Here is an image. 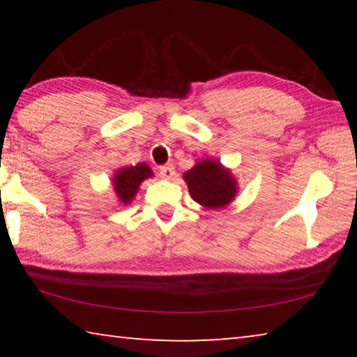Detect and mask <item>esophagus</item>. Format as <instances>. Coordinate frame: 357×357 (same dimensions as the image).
I'll return each instance as SVG.
<instances>
[{"label":"esophagus","mask_w":357,"mask_h":357,"mask_svg":"<svg viewBox=\"0 0 357 357\" xmlns=\"http://www.w3.org/2000/svg\"><path fill=\"white\" fill-rule=\"evenodd\" d=\"M159 174L164 179H173L174 176V167L173 165H165L159 168Z\"/></svg>","instance_id":"1"}]
</instances>
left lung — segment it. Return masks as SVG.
I'll list each match as a JSON object with an SVG mask.
<instances>
[{"label": "left lung", "instance_id": "left-lung-1", "mask_svg": "<svg viewBox=\"0 0 357 357\" xmlns=\"http://www.w3.org/2000/svg\"><path fill=\"white\" fill-rule=\"evenodd\" d=\"M193 202L208 209H222L238 195V181L220 160L202 159L183 174Z\"/></svg>", "mask_w": 357, "mask_h": 357}]
</instances>
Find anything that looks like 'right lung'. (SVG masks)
Wrapping results in <instances>:
<instances>
[{
    "label": "right lung",
    "instance_id": "right-lung-1",
    "mask_svg": "<svg viewBox=\"0 0 357 357\" xmlns=\"http://www.w3.org/2000/svg\"><path fill=\"white\" fill-rule=\"evenodd\" d=\"M153 176V170L146 164H143V162L137 165L118 168L113 174L112 184L119 204H123V206L130 204V202L135 198L138 189H140V184L144 179Z\"/></svg>",
    "mask_w": 357,
    "mask_h": 357
}]
</instances>
